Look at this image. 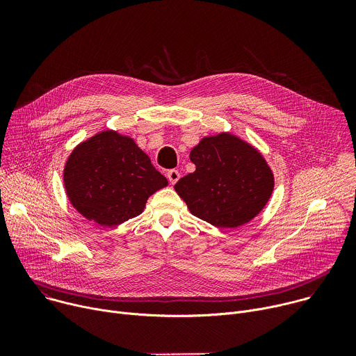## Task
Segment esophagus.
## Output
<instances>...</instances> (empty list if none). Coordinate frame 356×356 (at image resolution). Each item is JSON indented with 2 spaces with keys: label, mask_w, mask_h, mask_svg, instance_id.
<instances>
[{
  "label": "esophagus",
  "mask_w": 356,
  "mask_h": 356,
  "mask_svg": "<svg viewBox=\"0 0 356 356\" xmlns=\"http://www.w3.org/2000/svg\"><path fill=\"white\" fill-rule=\"evenodd\" d=\"M166 176H168V179H169L170 184H175V183H177V180L180 179V173H179L177 170H169Z\"/></svg>",
  "instance_id": "1"
}]
</instances>
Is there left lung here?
Wrapping results in <instances>:
<instances>
[{
	"mask_svg": "<svg viewBox=\"0 0 356 356\" xmlns=\"http://www.w3.org/2000/svg\"><path fill=\"white\" fill-rule=\"evenodd\" d=\"M190 161L195 170L181 177L175 190L194 217L214 227L232 229L248 224L272 197V168L258 147L234 134L201 138Z\"/></svg>",
	"mask_w": 356,
	"mask_h": 356,
	"instance_id": "8db88e82",
	"label": "left lung"
}]
</instances>
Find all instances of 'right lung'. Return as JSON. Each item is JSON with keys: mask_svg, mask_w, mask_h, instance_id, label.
<instances>
[{"mask_svg": "<svg viewBox=\"0 0 356 356\" xmlns=\"http://www.w3.org/2000/svg\"><path fill=\"white\" fill-rule=\"evenodd\" d=\"M70 204L88 221L115 227L143 213L147 198L168 186L134 138L114 129L80 142L63 169Z\"/></svg>", "mask_w": 356, "mask_h": 356, "instance_id": "right-lung-1", "label": "right lung"}]
</instances>
